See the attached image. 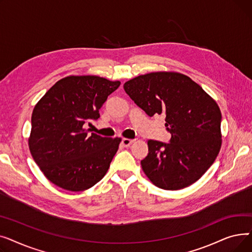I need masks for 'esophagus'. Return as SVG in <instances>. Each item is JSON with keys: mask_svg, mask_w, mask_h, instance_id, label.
Wrapping results in <instances>:
<instances>
[{"mask_svg": "<svg viewBox=\"0 0 252 252\" xmlns=\"http://www.w3.org/2000/svg\"><path fill=\"white\" fill-rule=\"evenodd\" d=\"M135 142V140H130V139H123V145L125 147H129L131 144Z\"/></svg>", "mask_w": 252, "mask_h": 252, "instance_id": "esophagus-1", "label": "esophagus"}]
</instances>
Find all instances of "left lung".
<instances>
[{
    "label": "left lung",
    "mask_w": 252,
    "mask_h": 252,
    "mask_svg": "<svg viewBox=\"0 0 252 252\" xmlns=\"http://www.w3.org/2000/svg\"><path fill=\"white\" fill-rule=\"evenodd\" d=\"M150 117L165 116L169 143L148 141L143 171L156 187L180 190L199 180L220 150L221 113L217 102L192 79L174 71L139 75L124 85Z\"/></svg>",
    "instance_id": "obj_1"
}]
</instances>
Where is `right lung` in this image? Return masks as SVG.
Instances as JSON below:
<instances>
[{"label": "right lung", "instance_id": "1", "mask_svg": "<svg viewBox=\"0 0 252 252\" xmlns=\"http://www.w3.org/2000/svg\"><path fill=\"white\" fill-rule=\"evenodd\" d=\"M121 82L97 75H70L58 81L34 106L29 147L45 177L56 186L79 192L107 173L121 138L88 136L84 126ZM90 124V123H89Z\"/></svg>", "mask_w": 252, "mask_h": 252}]
</instances>
